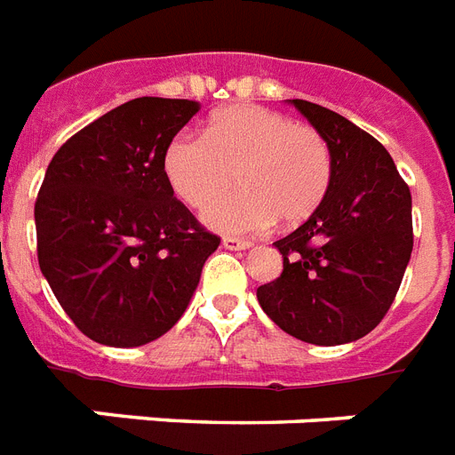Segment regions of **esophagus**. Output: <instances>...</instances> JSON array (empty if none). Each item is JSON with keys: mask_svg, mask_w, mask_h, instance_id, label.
<instances>
[{"mask_svg": "<svg viewBox=\"0 0 455 455\" xmlns=\"http://www.w3.org/2000/svg\"><path fill=\"white\" fill-rule=\"evenodd\" d=\"M223 246L228 251H246V249H251V242H242V239L225 237L223 239Z\"/></svg>", "mask_w": 455, "mask_h": 455, "instance_id": "1", "label": "esophagus"}]
</instances>
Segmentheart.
I'll return each instance as SVG.
<instances>
[{"label":"heart","mask_w":455,"mask_h":455,"mask_svg":"<svg viewBox=\"0 0 455 455\" xmlns=\"http://www.w3.org/2000/svg\"><path fill=\"white\" fill-rule=\"evenodd\" d=\"M166 183L183 204L204 209L237 177L240 190L204 211L220 235H256L277 216L298 223L322 204L331 180V152L312 126L263 105L239 103L213 112L204 136L178 133L162 157Z\"/></svg>","instance_id":"heart-1"}]
</instances>
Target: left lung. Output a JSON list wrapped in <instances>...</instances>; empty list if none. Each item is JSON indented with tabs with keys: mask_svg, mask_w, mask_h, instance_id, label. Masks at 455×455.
Listing matches in <instances>:
<instances>
[{
	"mask_svg": "<svg viewBox=\"0 0 455 455\" xmlns=\"http://www.w3.org/2000/svg\"><path fill=\"white\" fill-rule=\"evenodd\" d=\"M289 103L324 136L331 180L315 213L275 242L284 270L258 303L298 340L352 343L380 324L411 260V192L366 131L317 103Z\"/></svg>",
	"mask_w": 455,
	"mask_h": 455,
	"instance_id": "obj_1",
	"label": "left lung"
}]
</instances>
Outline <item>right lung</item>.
<instances>
[{"instance_id": "add662e5", "label": "right lung", "mask_w": 455, "mask_h": 455, "mask_svg": "<svg viewBox=\"0 0 455 455\" xmlns=\"http://www.w3.org/2000/svg\"><path fill=\"white\" fill-rule=\"evenodd\" d=\"M199 103L133 98L53 155L37 204V258L84 336L138 347L183 317L206 258V232L166 183L162 157Z\"/></svg>"}]
</instances>
